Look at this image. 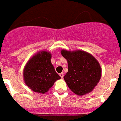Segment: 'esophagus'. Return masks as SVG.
<instances>
[{
    "instance_id": "1",
    "label": "esophagus",
    "mask_w": 121,
    "mask_h": 121,
    "mask_svg": "<svg viewBox=\"0 0 121 121\" xmlns=\"http://www.w3.org/2000/svg\"><path fill=\"white\" fill-rule=\"evenodd\" d=\"M60 77L61 78H63V76H64V74H63V73H61L60 74Z\"/></svg>"
}]
</instances>
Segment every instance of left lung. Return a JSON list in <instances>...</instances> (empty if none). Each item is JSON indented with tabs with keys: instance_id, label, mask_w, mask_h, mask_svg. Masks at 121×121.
<instances>
[{
	"instance_id": "obj_1",
	"label": "left lung",
	"mask_w": 121,
	"mask_h": 121,
	"mask_svg": "<svg viewBox=\"0 0 121 121\" xmlns=\"http://www.w3.org/2000/svg\"><path fill=\"white\" fill-rule=\"evenodd\" d=\"M61 54L68 63V72L63 78L69 89L80 96L93 91L101 78L98 61L83 50H62Z\"/></svg>"
}]
</instances>
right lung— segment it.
I'll return each instance as SVG.
<instances>
[{
    "mask_svg": "<svg viewBox=\"0 0 121 121\" xmlns=\"http://www.w3.org/2000/svg\"><path fill=\"white\" fill-rule=\"evenodd\" d=\"M51 54L41 51L30 58L23 71L26 85L39 93H47L61 77L51 63Z\"/></svg>",
    "mask_w": 121,
    "mask_h": 121,
    "instance_id": "1",
    "label": "right lung"
}]
</instances>
